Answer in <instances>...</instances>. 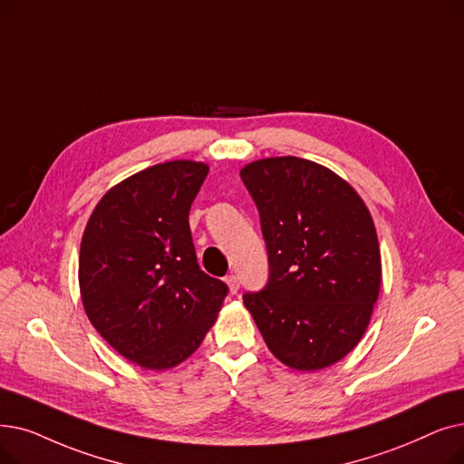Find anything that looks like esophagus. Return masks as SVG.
I'll use <instances>...</instances> for the list:
<instances>
[{"label":"esophagus","instance_id":"34e87169","mask_svg":"<svg viewBox=\"0 0 464 464\" xmlns=\"http://www.w3.org/2000/svg\"><path fill=\"white\" fill-rule=\"evenodd\" d=\"M226 282H227V286H229V292L237 294V290H238V276L237 275H229V276H226Z\"/></svg>","mask_w":464,"mask_h":464}]
</instances>
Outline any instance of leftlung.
Instances as JSON below:
<instances>
[{
    "instance_id": "8db88e82",
    "label": "left lung",
    "mask_w": 464,
    "mask_h": 464,
    "mask_svg": "<svg viewBox=\"0 0 464 464\" xmlns=\"http://www.w3.org/2000/svg\"><path fill=\"white\" fill-rule=\"evenodd\" d=\"M240 178L269 254L267 285L245 305L282 364L328 368L356 347L379 295L372 214L343 178L307 159H259Z\"/></svg>"
}]
</instances>
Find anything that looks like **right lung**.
<instances>
[{
  "instance_id": "add662e5",
  "label": "right lung",
  "mask_w": 464,
  "mask_h": 464,
  "mask_svg": "<svg viewBox=\"0 0 464 464\" xmlns=\"http://www.w3.org/2000/svg\"><path fill=\"white\" fill-rule=\"evenodd\" d=\"M207 174L197 160L132 174L100 198L82 238L79 290L91 324L146 370L191 356L229 292L200 271L189 229Z\"/></svg>"
}]
</instances>
